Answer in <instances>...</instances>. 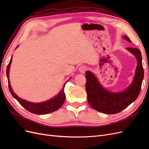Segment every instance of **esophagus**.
I'll use <instances>...</instances> for the list:
<instances>
[{"label":"esophagus","mask_w":149,"mask_h":149,"mask_svg":"<svg viewBox=\"0 0 149 149\" xmlns=\"http://www.w3.org/2000/svg\"><path fill=\"white\" fill-rule=\"evenodd\" d=\"M87 69H88V67L83 65V66H81L79 68V71L81 73H85V71L87 70Z\"/></svg>","instance_id":"1"}]
</instances>
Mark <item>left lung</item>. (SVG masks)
<instances>
[{"label":"left lung","instance_id":"1","mask_svg":"<svg viewBox=\"0 0 149 149\" xmlns=\"http://www.w3.org/2000/svg\"><path fill=\"white\" fill-rule=\"evenodd\" d=\"M124 38L131 42L127 36H124ZM127 49L136 56L137 66L132 84L123 92L114 93L107 91L99 83L93 73L86 72L88 101L93 109L107 114L118 113L128 107L139 95L144 74L141 53L137 48L129 47Z\"/></svg>","mask_w":149,"mask_h":149}]
</instances>
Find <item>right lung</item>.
Returning <instances> with one entry per match:
<instances>
[{"label":"right lung","mask_w":149,"mask_h":149,"mask_svg":"<svg viewBox=\"0 0 149 149\" xmlns=\"http://www.w3.org/2000/svg\"><path fill=\"white\" fill-rule=\"evenodd\" d=\"M12 57L11 58L9 63L7 65L6 71L8 79V89H9V91L12 94V95L13 96V97H15L18 101V102H19L25 109L31 112V113L36 114H46L55 111L61 107V106L63 104L65 100V94L64 92V89L66 82L65 83L63 88V89L61 90L60 92L58 93V94L56 97H53L52 100L46 102H43L41 103H32L22 100V99L18 97L12 91V89L10 86V84L9 81V77H8V73H9V69L12 62ZM69 80H68L67 82Z\"/></svg>","instance_id":"obj_1"}]
</instances>
